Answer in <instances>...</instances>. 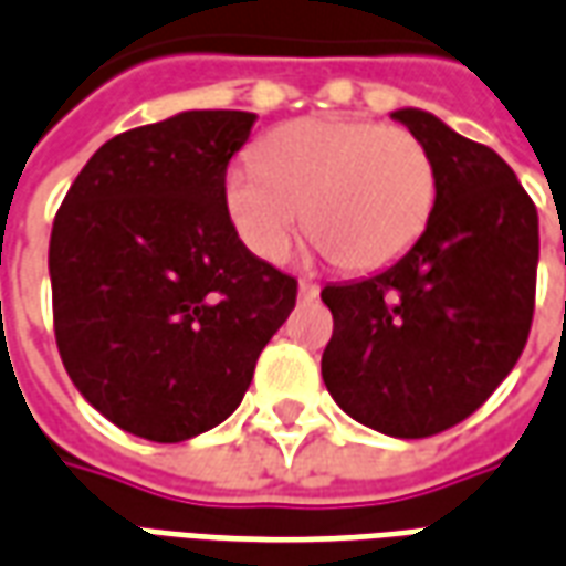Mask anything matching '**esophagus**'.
Segmentation results:
<instances>
[{
	"instance_id": "34e87169",
	"label": "esophagus",
	"mask_w": 566,
	"mask_h": 566,
	"mask_svg": "<svg viewBox=\"0 0 566 566\" xmlns=\"http://www.w3.org/2000/svg\"><path fill=\"white\" fill-rule=\"evenodd\" d=\"M296 296L303 300V303H312L315 296H318V284L312 282H300V287H296Z\"/></svg>"
}]
</instances>
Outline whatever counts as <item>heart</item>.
<instances>
[{"label": "heart", "mask_w": 566, "mask_h": 566, "mask_svg": "<svg viewBox=\"0 0 566 566\" xmlns=\"http://www.w3.org/2000/svg\"><path fill=\"white\" fill-rule=\"evenodd\" d=\"M439 190L433 154L397 127L355 117H303L233 163L223 202L258 258L282 260L303 227L333 263L369 272L403 258L427 230Z\"/></svg>", "instance_id": "1"}]
</instances>
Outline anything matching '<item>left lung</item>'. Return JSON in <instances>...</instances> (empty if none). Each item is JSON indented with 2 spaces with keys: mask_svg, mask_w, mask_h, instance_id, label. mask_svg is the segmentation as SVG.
Returning <instances> with one entry per match:
<instances>
[{
  "mask_svg": "<svg viewBox=\"0 0 566 566\" xmlns=\"http://www.w3.org/2000/svg\"><path fill=\"white\" fill-rule=\"evenodd\" d=\"M391 117L433 154L437 206L388 270L321 291L333 312L321 376L355 421L421 439L473 416L522 357L539 221L500 154L421 108Z\"/></svg>",
  "mask_w": 566,
  "mask_h": 566,
  "instance_id": "left-lung-1",
  "label": "left lung"
}]
</instances>
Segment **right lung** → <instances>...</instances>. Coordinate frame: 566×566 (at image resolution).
<instances>
[{
  "instance_id": "right-lung-1",
  "label": "right lung",
  "mask_w": 566,
  "mask_h": 566,
  "mask_svg": "<svg viewBox=\"0 0 566 566\" xmlns=\"http://www.w3.org/2000/svg\"><path fill=\"white\" fill-rule=\"evenodd\" d=\"M251 112H181L108 139L51 230L56 348L81 397L150 442L199 437L242 403L296 282L251 254L223 178Z\"/></svg>"
}]
</instances>
